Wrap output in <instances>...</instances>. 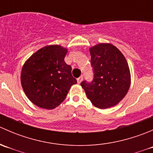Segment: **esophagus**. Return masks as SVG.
<instances>
[{
    "label": "esophagus",
    "mask_w": 153,
    "mask_h": 153,
    "mask_svg": "<svg viewBox=\"0 0 153 153\" xmlns=\"http://www.w3.org/2000/svg\"><path fill=\"white\" fill-rule=\"evenodd\" d=\"M82 81H83V76H82V75H81V76H80L78 78H77V81H78V84H80V83H81Z\"/></svg>",
    "instance_id": "34e87169"
}]
</instances>
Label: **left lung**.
<instances>
[{
    "label": "left lung",
    "mask_w": 153,
    "mask_h": 153,
    "mask_svg": "<svg viewBox=\"0 0 153 153\" xmlns=\"http://www.w3.org/2000/svg\"><path fill=\"white\" fill-rule=\"evenodd\" d=\"M92 81H83L81 85L88 99L100 109L119 103L129 90L130 73L123 54L115 46L100 44L89 49Z\"/></svg>",
    "instance_id": "1"
}]
</instances>
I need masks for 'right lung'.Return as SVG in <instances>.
<instances>
[{"mask_svg": "<svg viewBox=\"0 0 153 153\" xmlns=\"http://www.w3.org/2000/svg\"><path fill=\"white\" fill-rule=\"evenodd\" d=\"M67 52V49L61 46H47L24 64L21 84L34 104L44 109H54L64 101L71 86L77 83L72 75V67L64 61Z\"/></svg>", "mask_w": 153, "mask_h": 153, "instance_id": "obj_1", "label": "right lung"}]
</instances>
